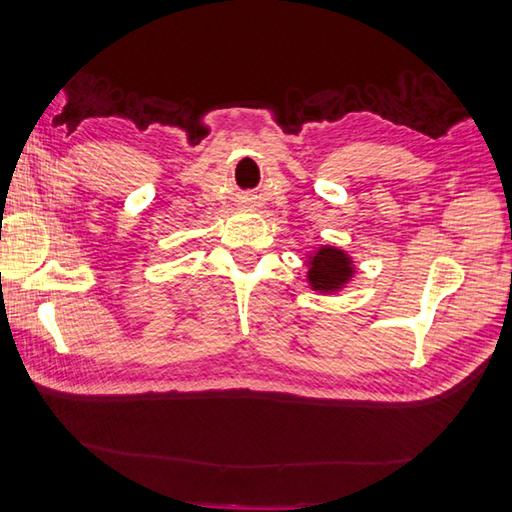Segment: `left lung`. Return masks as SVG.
Returning <instances> with one entry per match:
<instances>
[{
	"label": "left lung",
	"mask_w": 512,
	"mask_h": 512,
	"mask_svg": "<svg viewBox=\"0 0 512 512\" xmlns=\"http://www.w3.org/2000/svg\"><path fill=\"white\" fill-rule=\"evenodd\" d=\"M353 275V264L337 248H319L308 270V279L317 290H335Z\"/></svg>",
	"instance_id": "left-lung-1"
}]
</instances>
